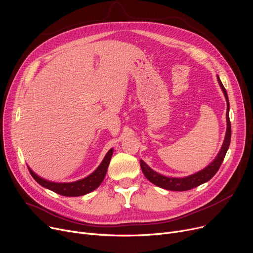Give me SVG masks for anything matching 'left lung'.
Instances as JSON below:
<instances>
[{
  "mask_svg": "<svg viewBox=\"0 0 253 253\" xmlns=\"http://www.w3.org/2000/svg\"><path fill=\"white\" fill-rule=\"evenodd\" d=\"M217 81L219 83V86L223 92L225 100H227V131H225V136L223 143L221 145V148L214 158V160L211 163H209L208 166H206L204 169L196 172L194 174H191L189 176L185 177H168L165 175H162L160 173H158L157 171L153 170L147 163L140 160V167L143 172L144 176L147 177L152 183L158 185L162 189L169 190V191H188L191 189H194L198 185H200L209 179H211L215 175L217 170L219 169L225 154H227L229 147H230V142H231V122H230V103H229V97H228V93L225 91L219 77L217 76Z\"/></svg>",
  "mask_w": 253,
  "mask_h": 253,
  "instance_id": "8db88e82",
  "label": "left lung"
}]
</instances>
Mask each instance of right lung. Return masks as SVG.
I'll list each match as a JSON object with an SVG mask.
<instances>
[{"label": "right lung", "mask_w": 253, "mask_h": 253, "mask_svg": "<svg viewBox=\"0 0 253 253\" xmlns=\"http://www.w3.org/2000/svg\"><path fill=\"white\" fill-rule=\"evenodd\" d=\"M114 153V149H111L106 155L104 156L103 160L99 164V166L92 172L91 174L88 176L79 179L76 181L72 182H55V181H51L47 180L41 176H39L36 174L35 172L29 167V170L31 172L32 176L34 179L39 183L41 184L42 187L57 193L62 196L66 197H77V196H83L88 193H91L92 191H94L97 189L102 180L104 179V176L106 174V171H108V167L110 165L111 159Z\"/></svg>", "instance_id": "right-lung-1"}]
</instances>
